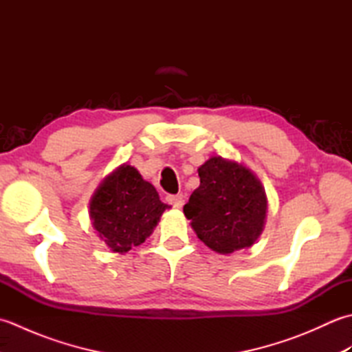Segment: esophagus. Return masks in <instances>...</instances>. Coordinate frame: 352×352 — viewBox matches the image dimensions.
<instances>
[{"instance_id":"esophagus-1","label":"esophagus","mask_w":352,"mask_h":352,"mask_svg":"<svg viewBox=\"0 0 352 352\" xmlns=\"http://www.w3.org/2000/svg\"><path fill=\"white\" fill-rule=\"evenodd\" d=\"M166 201L168 204H170L174 208H182L184 204V199L182 195H168Z\"/></svg>"}]
</instances>
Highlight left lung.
I'll use <instances>...</instances> for the list:
<instances>
[{
	"instance_id": "left-lung-1",
	"label": "left lung",
	"mask_w": 352,
	"mask_h": 352,
	"mask_svg": "<svg viewBox=\"0 0 352 352\" xmlns=\"http://www.w3.org/2000/svg\"><path fill=\"white\" fill-rule=\"evenodd\" d=\"M199 188L183 207L201 242L219 254L250 248L265 228L263 184L242 163L213 155L198 168Z\"/></svg>"
}]
</instances>
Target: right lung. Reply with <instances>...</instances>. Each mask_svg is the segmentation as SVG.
Segmentation results:
<instances>
[{
    "instance_id": "right-lung-1",
    "label": "right lung",
    "mask_w": 352,
    "mask_h": 352,
    "mask_svg": "<svg viewBox=\"0 0 352 352\" xmlns=\"http://www.w3.org/2000/svg\"><path fill=\"white\" fill-rule=\"evenodd\" d=\"M154 186L139 170L122 163L104 178L89 203V216L96 234L113 252H129L153 234L163 212Z\"/></svg>"
}]
</instances>
